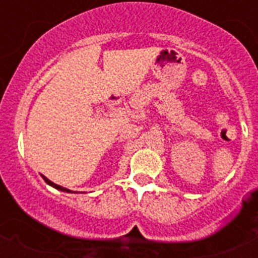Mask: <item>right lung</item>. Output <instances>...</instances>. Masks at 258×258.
<instances>
[{"label": "right lung", "mask_w": 258, "mask_h": 258, "mask_svg": "<svg viewBox=\"0 0 258 258\" xmlns=\"http://www.w3.org/2000/svg\"><path fill=\"white\" fill-rule=\"evenodd\" d=\"M42 178H44V180H45L46 183L48 184H50V186H53L54 188H57V190H61V191H71V190H68V188H66V187H61V186H58V184H56V183H53V182H50L49 179H48V178H45V176H42Z\"/></svg>", "instance_id": "right-lung-1"}]
</instances>
